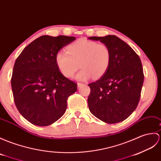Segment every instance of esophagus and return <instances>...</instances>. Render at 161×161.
Instances as JSON below:
<instances>
[{"label": "esophagus", "mask_w": 161, "mask_h": 161, "mask_svg": "<svg viewBox=\"0 0 161 161\" xmlns=\"http://www.w3.org/2000/svg\"><path fill=\"white\" fill-rule=\"evenodd\" d=\"M83 85H84L83 83H77V87H78V88H80V87H81Z\"/></svg>", "instance_id": "esophagus-1"}]
</instances>
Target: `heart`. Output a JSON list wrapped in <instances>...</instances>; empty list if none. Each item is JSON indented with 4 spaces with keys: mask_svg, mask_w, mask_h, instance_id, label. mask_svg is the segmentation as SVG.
<instances>
[{
    "mask_svg": "<svg viewBox=\"0 0 161 161\" xmlns=\"http://www.w3.org/2000/svg\"><path fill=\"white\" fill-rule=\"evenodd\" d=\"M55 62L59 71L69 78L73 77L80 65L82 69L76 79L84 81L105 74L110 64V52L106 44L82 39L70 44L66 51H58Z\"/></svg>",
    "mask_w": 161,
    "mask_h": 161,
    "instance_id": "obj_1",
    "label": "heart"
}]
</instances>
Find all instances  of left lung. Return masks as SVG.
<instances>
[{
  "label": "left lung",
  "mask_w": 161,
  "mask_h": 161,
  "mask_svg": "<svg viewBox=\"0 0 161 161\" xmlns=\"http://www.w3.org/2000/svg\"><path fill=\"white\" fill-rule=\"evenodd\" d=\"M108 47L110 62L105 74L88 84L91 113L107 123L125 120L135 110L143 84V70L138 55L128 44L114 35L90 37Z\"/></svg>",
  "instance_id": "left-lung-1"
}]
</instances>
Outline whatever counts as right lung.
Wrapping results in <instances>:
<instances>
[{"label": "right lung", "mask_w": 161, "mask_h": 161, "mask_svg": "<svg viewBox=\"0 0 161 161\" xmlns=\"http://www.w3.org/2000/svg\"><path fill=\"white\" fill-rule=\"evenodd\" d=\"M75 37L42 36L21 52L14 64L12 88L17 109L32 124L51 125L62 117L67 99L77 84L64 77L56 64L58 52Z\"/></svg>", "instance_id": "add662e5"}]
</instances>
